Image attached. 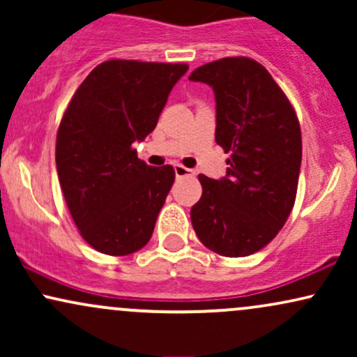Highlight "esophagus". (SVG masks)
I'll use <instances>...</instances> for the list:
<instances>
[{
    "label": "esophagus",
    "mask_w": 357,
    "mask_h": 357,
    "mask_svg": "<svg viewBox=\"0 0 357 357\" xmlns=\"http://www.w3.org/2000/svg\"><path fill=\"white\" fill-rule=\"evenodd\" d=\"M174 174L176 178H183V176H191L192 171L188 169V167H184L183 165H174Z\"/></svg>",
    "instance_id": "esophagus-1"
}]
</instances>
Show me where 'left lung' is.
Wrapping results in <instances>:
<instances>
[{"mask_svg":"<svg viewBox=\"0 0 357 357\" xmlns=\"http://www.w3.org/2000/svg\"><path fill=\"white\" fill-rule=\"evenodd\" d=\"M208 84L216 100V144L230 154L227 176L199 174L203 195L191 223L206 248L247 257L268 245L296 203L302 161L298 119L264 65L228 56L190 75Z\"/></svg>","mask_w":357,"mask_h":357,"instance_id":"obj_1","label":"left lung"}]
</instances>
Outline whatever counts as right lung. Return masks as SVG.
I'll return each instance as SVG.
<instances>
[{
	"label": "right lung",
	"mask_w": 357,
	"mask_h": 357,
	"mask_svg": "<svg viewBox=\"0 0 357 357\" xmlns=\"http://www.w3.org/2000/svg\"><path fill=\"white\" fill-rule=\"evenodd\" d=\"M184 63L107 60L73 93L56 134V173L82 238L105 255L141 250L174 183L132 149L154 130Z\"/></svg>",
	"instance_id": "1"
}]
</instances>
